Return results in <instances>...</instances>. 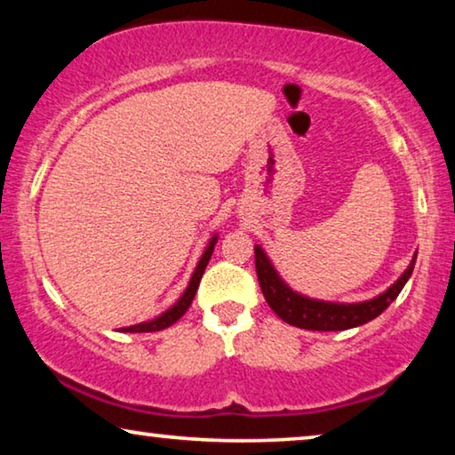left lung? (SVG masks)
<instances>
[{
    "label": "left lung",
    "mask_w": 455,
    "mask_h": 455,
    "mask_svg": "<svg viewBox=\"0 0 455 455\" xmlns=\"http://www.w3.org/2000/svg\"><path fill=\"white\" fill-rule=\"evenodd\" d=\"M416 263V252L412 260H410L408 269L402 273L397 282L371 300L364 302H325L315 300V298L302 296L290 288L288 283L279 277L275 267L271 265L269 257H267L263 248L259 244L254 246V265H257V277L263 290V296L267 304H269L273 313L279 319L290 323V325L300 329H313V331H344V329H352L358 325H364L372 319H377L391 302L400 296V291L406 282L412 275Z\"/></svg>",
    "instance_id": "8db88e82"
}]
</instances>
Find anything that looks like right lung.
<instances>
[{
	"label": "right lung",
	"instance_id": "obj_1",
	"mask_svg": "<svg viewBox=\"0 0 455 455\" xmlns=\"http://www.w3.org/2000/svg\"><path fill=\"white\" fill-rule=\"evenodd\" d=\"M215 244H217V235H213V238H211V242H209V246L204 248L203 257H201V260H198L195 273H192L188 288H186L182 298H180V300H178L176 304H173L172 308H167L164 315L155 316L153 321H145V323H139V325L124 327L122 331H126V333H148V331H161V329L173 325V323H176V321L180 319V316H182V315L186 313V310H188L192 300H195V294H196V290H198V283H201V277H203V273H204V267H207L211 254H213Z\"/></svg>",
	"mask_w": 455,
	"mask_h": 455
}]
</instances>
